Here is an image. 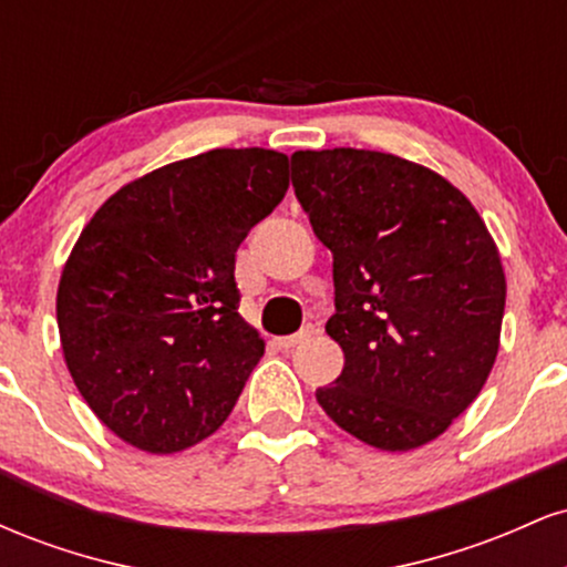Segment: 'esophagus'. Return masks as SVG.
I'll list each match as a JSON object with an SVG mask.
<instances>
[{
	"label": "esophagus",
	"mask_w": 567,
	"mask_h": 567,
	"mask_svg": "<svg viewBox=\"0 0 567 567\" xmlns=\"http://www.w3.org/2000/svg\"><path fill=\"white\" fill-rule=\"evenodd\" d=\"M311 336H315V324H303V328L298 330V333L277 338V347L279 349H292V347H298V343H303L306 338H311Z\"/></svg>",
	"instance_id": "esophagus-1"
}]
</instances>
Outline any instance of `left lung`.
I'll return each instance as SVG.
<instances>
[{"instance_id": "1", "label": "left lung", "mask_w": 567, "mask_h": 567, "mask_svg": "<svg viewBox=\"0 0 567 567\" xmlns=\"http://www.w3.org/2000/svg\"><path fill=\"white\" fill-rule=\"evenodd\" d=\"M292 188L333 252L343 349L317 402L379 451L437 440L472 405L498 354L506 277L474 205L424 165L368 152H296Z\"/></svg>"}]
</instances>
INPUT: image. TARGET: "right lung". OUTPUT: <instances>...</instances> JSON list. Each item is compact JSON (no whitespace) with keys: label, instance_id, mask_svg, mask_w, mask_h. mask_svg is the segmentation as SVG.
Segmentation results:
<instances>
[{"label":"right lung","instance_id":"1","mask_svg":"<svg viewBox=\"0 0 567 567\" xmlns=\"http://www.w3.org/2000/svg\"><path fill=\"white\" fill-rule=\"evenodd\" d=\"M288 186L285 154L213 148L130 181L82 229L58 285L63 360L127 445L178 453L229 419L266 347L234 256Z\"/></svg>","mask_w":567,"mask_h":567}]
</instances>
